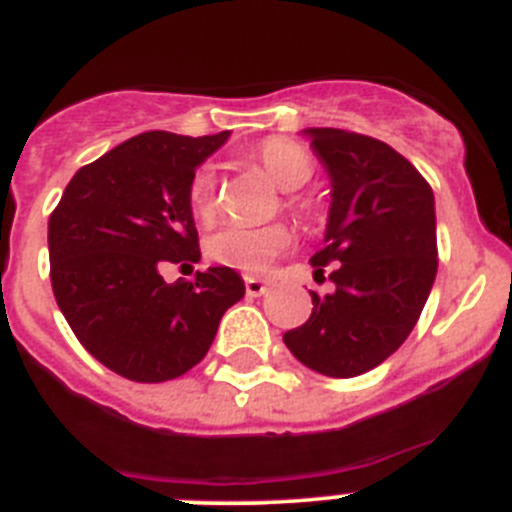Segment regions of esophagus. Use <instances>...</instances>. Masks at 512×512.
Instances as JSON below:
<instances>
[{
	"instance_id": "obj_1",
	"label": "esophagus",
	"mask_w": 512,
	"mask_h": 512,
	"mask_svg": "<svg viewBox=\"0 0 512 512\" xmlns=\"http://www.w3.org/2000/svg\"><path fill=\"white\" fill-rule=\"evenodd\" d=\"M266 289H269V282H266V279L246 277V295L248 297H261Z\"/></svg>"
}]
</instances>
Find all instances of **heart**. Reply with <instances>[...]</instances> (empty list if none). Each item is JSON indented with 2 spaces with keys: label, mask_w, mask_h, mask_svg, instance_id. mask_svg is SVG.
Masks as SVG:
<instances>
[{
  "label": "heart",
  "mask_w": 512,
  "mask_h": 512,
  "mask_svg": "<svg viewBox=\"0 0 512 512\" xmlns=\"http://www.w3.org/2000/svg\"><path fill=\"white\" fill-rule=\"evenodd\" d=\"M253 161L266 171L271 182L282 192H297L305 187L315 174V161L310 151L289 138H266L256 151ZM189 210L197 220L210 223L217 212V174L212 166H202L189 179ZM292 233L284 225H266V228H243L228 225L220 228L207 241V256L215 264L228 266L241 274H261L279 253L287 251Z\"/></svg>",
  "instance_id": "heart-1"
}]
</instances>
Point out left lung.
Here are the masks:
<instances>
[{"mask_svg": "<svg viewBox=\"0 0 512 512\" xmlns=\"http://www.w3.org/2000/svg\"><path fill=\"white\" fill-rule=\"evenodd\" d=\"M330 176L315 277L336 264L328 295H312L305 325L284 333L297 361L325 377H359L405 343L438 269L436 200L408 158L369 135L307 128Z\"/></svg>", "mask_w": 512, "mask_h": 512, "instance_id": "obj_1", "label": "left lung"}]
</instances>
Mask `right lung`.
<instances>
[{"label":"right lung","instance_id":"right-lung-1","mask_svg":"<svg viewBox=\"0 0 512 512\" xmlns=\"http://www.w3.org/2000/svg\"><path fill=\"white\" fill-rule=\"evenodd\" d=\"M151 130L81 166L48 220L51 284L63 318L97 361L133 382H166L200 364L230 305L246 295L228 266L164 282L197 264L189 179L228 140Z\"/></svg>","mask_w":512,"mask_h":512}]
</instances>
